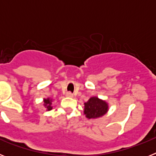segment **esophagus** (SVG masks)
<instances>
[{
	"mask_svg": "<svg viewBox=\"0 0 156 156\" xmlns=\"http://www.w3.org/2000/svg\"><path fill=\"white\" fill-rule=\"evenodd\" d=\"M66 96H67V97H69V98H72L73 97V94L71 93V92H67V93H66Z\"/></svg>",
	"mask_w": 156,
	"mask_h": 156,
	"instance_id": "34e87169",
	"label": "esophagus"
}]
</instances>
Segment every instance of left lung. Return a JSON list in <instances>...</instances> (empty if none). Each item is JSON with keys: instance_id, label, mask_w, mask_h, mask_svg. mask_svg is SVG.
Masks as SVG:
<instances>
[{"instance_id": "8db88e82", "label": "left lung", "mask_w": 156, "mask_h": 156, "mask_svg": "<svg viewBox=\"0 0 156 156\" xmlns=\"http://www.w3.org/2000/svg\"><path fill=\"white\" fill-rule=\"evenodd\" d=\"M84 114L89 119L98 118L105 115L108 110V105L105 101L98 98H91L84 103Z\"/></svg>"}]
</instances>
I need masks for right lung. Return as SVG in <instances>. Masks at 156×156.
<instances>
[{"mask_svg":"<svg viewBox=\"0 0 156 156\" xmlns=\"http://www.w3.org/2000/svg\"><path fill=\"white\" fill-rule=\"evenodd\" d=\"M44 105H45V108H47L48 110H51L52 107L51 106V101L50 99H44Z\"/></svg>","mask_w":156,"mask_h":156,"instance_id":"obj_1","label":"right lung"}]
</instances>
